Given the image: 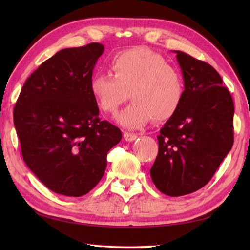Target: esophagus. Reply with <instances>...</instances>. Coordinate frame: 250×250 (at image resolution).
I'll return each instance as SVG.
<instances>
[{
    "instance_id": "esophagus-1",
    "label": "esophagus",
    "mask_w": 250,
    "mask_h": 250,
    "mask_svg": "<svg viewBox=\"0 0 250 250\" xmlns=\"http://www.w3.org/2000/svg\"><path fill=\"white\" fill-rule=\"evenodd\" d=\"M124 137H125V141H128V142H133V141H135V140H136L137 135H136V134H134V133H130V132H124Z\"/></svg>"
}]
</instances>
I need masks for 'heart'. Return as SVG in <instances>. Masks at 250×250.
Returning <instances> with one entry per match:
<instances>
[{"mask_svg": "<svg viewBox=\"0 0 250 250\" xmlns=\"http://www.w3.org/2000/svg\"><path fill=\"white\" fill-rule=\"evenodd\" d=\"M111 74L90 78L89 90L104 113L114 114L128 98L133 101L117 115L128 129L144 126L153 118L167 121L183 103V77L163 58L147 48H132L117 54L110 61Z\"/></svg>", "mask_w": 250, "mask_h": 250, "instance_id": "heart-1", "label": "heart"}]
</instances>
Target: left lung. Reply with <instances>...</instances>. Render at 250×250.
<instances>
[{
	"label": "left lung",
	"instance_id": "left-lung-1",
	"mask_svg": "<svg viewBox=\"0 0 250 250\" xmlns=\"http://www.w3.org/2000/svg\"><path fill=\"white\" fill-rule=\"evenodd\" d=\"M174 52L183 73L184 99L157 136L159 152L150 176L162 193L180 196L204 187L230 152L234 104L213 66Z\"/></svg>",
	"mask_w": 250,
	"mask_h": 250
}]
</instances>
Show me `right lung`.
I'll return each mask as SVG.
<instances>
[{
    "label": "right lung",
    "instance_id": "add662e5",
    "mask_svg": "<svg viewBox=\"0 0 250 250\" xmlns=\"http://www.w3.org/2000/svg\"><path fill=\"white\" fill-rule=\"evenodd\" d=\"M104 46L58 51L24 83L14 125L26 166L58 194L82 196L103 177L121 131L100 120L89 83Z\"/></svg>",
    "mask_w": 250,
    "mask_h": 250
}]
</instances>
